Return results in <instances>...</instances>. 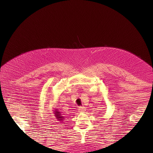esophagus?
<instances>
[{
  "label": "esophagus",
  "instance_id": "34e87169",
  "mask_svg": "<svg viewBox=\"0 0 153 153\" xmlns=\"http://www.w3.org/2000/svg\"><path fill=\"white\" fill-rule=\"evenodd\" d=\"M78 111H79L80 112H85L86 108L84 107V106H81V107L78 108Z\"/></svg>",
  "mask_w": 153,
  "mask_h": 153
}]
</instances>
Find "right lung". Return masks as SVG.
I'll return each mask as SVG.
<instances>
[{
    "label": "right lung",
    "mask_w": 153,
    "mask_h": 153,
    "mask_svg": "<svg viewBox=\"0 0 153 153\" xmlns=\"http://www.w3.org/2000/svg\"><path fill=\"white\" fill-rule=\"evenodd\" d=\"M53 114H54V116L56 117V119H57V121H60V122H61V121H63V120H64V116H63V115L61 114V112H59V110H57V109H54L53 110Z\"/></svg>",
    "instance_id": "1"
}]
</instances>
